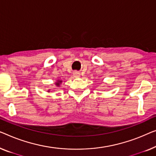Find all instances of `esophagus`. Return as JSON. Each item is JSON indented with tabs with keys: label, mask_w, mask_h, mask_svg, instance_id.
Returning a JSON list of instances; mask_svg holds the SVG:
<instances>
[{
	"label": "esophagus",
	"mask_w": 156,
	"mask_h": 156,
	"mask_svg": "<svg viewBox=\"0 0 156 156\" xmlns=\"http://www.w3.org/2000/svg\"><path fill=\"white\" fill-rule=\"evenodd\" d=\"M73 74H74V76H75V77H79V76H80V73H79V72H77V71H74V73H73Z\"/></svg>",
	"instance_id": "esophagus-1"
}]
</instances>
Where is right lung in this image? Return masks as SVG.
<instances>
[{
	"instance_id": "1",
	"label": "right lung",
	"mask_w": 156,
	"mask_h": 156,
	"mask_svg": "<svg viewBox=\"0 0 156 156\" xmlns=\"http://www.w3.org/2000/svg\"><path fill=\"white\" fill-rule=\"evenodd\" d=\"M58 85H59V84H58Z\"/></svg>"
}]
</instances>
